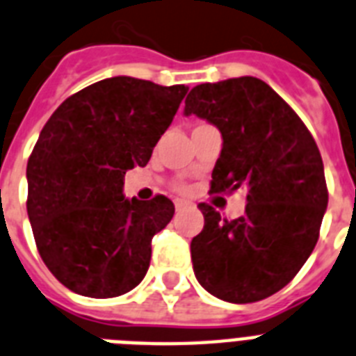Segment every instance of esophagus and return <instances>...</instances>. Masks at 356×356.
<instances>
[{
	"instance_id": "obj_1",
	"label": "esophagus",
	"mask_w": 356,
	"mask_h": 356,
	"mask_svg": "<svg viewBox=\"0 0 356 356\" xmlns=\"http://www.w3.org/2000/svg\"><path fill=\"white\" fill-rule=\"evenodd\" d=\"M186 207H190L188 201H184V199H175V210H183Z\"/></svg>"
}]
</instances>
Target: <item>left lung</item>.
<instances>
[{
  "label": "left lung",
  "instance_id": "obj_1",
  "mask_svg": "<svg viewBox=\"0 0 356 356\" xmlns=\"http://www.w3.org/2000/svg\"><path fill=\"white\" fill-rule=\"evenodd\" d=\"M184 115L223 137L212 192L247 188L245 213L232 221L199 204L204 227L190 245L195 278L225 302H259L298 274L318 241L327 208L318 146L291 106L254 76L195 86Z\"/></svg>",
  "mask_w": 356,
  "mask_h": 356
}]
</instances>
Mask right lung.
I'll use <instances>...</instances> for the list:
<instances>
[{
  "mask_svg": "<svg viewBox=\"0 0 356 356\" xmlns=\"http://www.w3.org/2000/svg\"><path fill=\"white\" fill-rule=\"evenodd\" d=\"M113 76L60 104L27 163V213L54 278L89 298L129 293L148 273L152 239L172 221L168 197L124 195V175L146 166L186 95Z\"/></svg>",
  "mask_w": 356,
  "mask_h": 356,
  "instance_id": "obj_1",
  "label": "right lung"
}]
</instances>
